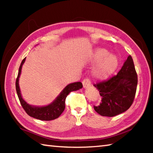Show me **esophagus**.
Listing matches in <instances>:
<instances>
[{"mask_svg":"<svg viewBox=\"0 0 153 153\" xmlns=\"http://www.w3.org/2000/svg\"><path fill=\"white\" fill-rule=\"evenodd\" d=\"M82 84L83 87H84V88H89L91 86V82H90V80L89 78H86L83 80Z\"/></svg>","mask_w":153,"mask_h":153,"instance_id":"1","label":"esophagus"}]
</instances>
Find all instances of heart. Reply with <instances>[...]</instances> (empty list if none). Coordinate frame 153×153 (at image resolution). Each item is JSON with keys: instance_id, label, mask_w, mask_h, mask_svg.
<instances>
[{"instance_id": "b5f03b06", "label": "heart", "mask_w": 153, "mask_h": 153, "mask_svg": "<svg viewBox=\"0 0 153 153\" xmlns=\"http://www.w3.org/2000/svg\"><path fill=\"white\" fill-rule=\"evenodd\" d=\"M89 61L94 64L97 63L92 69V74L95 79L104 80L108 78L117 68L119 62L117 57L113 54H108L105 48L96 49Z\"/></svg>"}]
</instances>
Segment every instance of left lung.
<instances>
[{
	"label": "left lung",
	"mask_w": 153,
	"mask_h": 153,
	"mask_svg": "<svg viewBox=\"0 0 153 153\" xmlns=\"http://www.w3.org/2000/svg\"><path fill=\"white\" fill-rule=\"evenodd\" d=\"M137 84L135 67L129 55L117 76L94 85L102 97L100 105L94 106V110L106 117H114L125 112L132 105Z\"/></svg>",
	"instance_id": "left-lung-1"
}]
</instances>
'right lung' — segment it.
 I'll return each instance as SVG.
<instances>
[{"instance_id":"1","label":"right lung","mask_w":153,"mask_h":153,"mask_svg":"<svg viewBox=\"0 0 153 153\" xmlns=\"http://www.w3.org/2000/svg\"><path fill=\"white\" fill-rule=\"evenodd\" d=\"M25 58L23 59L22 63L20 65L18 76L16 79V83H15L17 94L21 105H22V107L24 108V109L27 113V115H30V117L42 121H51L55 120L61 115V113L63 112L65 108V102L67 96L72 91H76V90L81 89L83 87L82 84L81 82H77L68 84L62 90L58 97L54 100L53 102H52L51 104L46 106L38 107V106L29 105L22 98L19 85V77L21 73H22V66L25 61Z\"/></svg>"}]
</instances>
